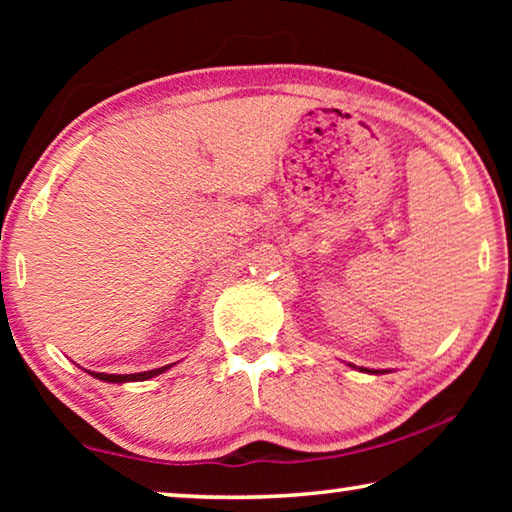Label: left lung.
<instances>
[{
    "label": "left lung",
    "mask_w": 512,
    "mask_h": 512,
    "mask_svg": "<svg viewBox=\"0 0 512 512\" xmlns=\"http://www.w3.org/2000/svg\"><path fill=\"white\" fill-rule=\"evenodd\" d=\"M359 370H363V368H359ZM366 372H375V375H377V370H366ZM386 372V370H384Z\"/></svg>",
    "instance_id": "8db88e82"
}]
</instances>
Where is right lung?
Returning a JSON list of instances; mask_svg holds the SVG:
<instances>
[{"mask_svg": "<svg viewBox=\"0 0 512 512\" xmlns=\"http://www.w3.org/2000/svg\"><path fill=\"white\" fill-rule=\"evenodd\" d=\"M173 363L169 366H162V368H155V370H146V372H133V375H106V372H92V370H85L90 372L94 379H101V381H108V384H126V381H146L151 377H158L162 372H167Z\"/></svg>", "mask_w": 512, "mask_h": 512, "instance_id": "obj_1", "label": "right lung"}]
</instances>
